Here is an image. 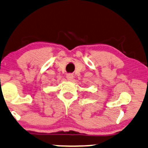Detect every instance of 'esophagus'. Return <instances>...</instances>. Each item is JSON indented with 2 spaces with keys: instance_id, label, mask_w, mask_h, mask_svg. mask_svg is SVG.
Listing matches in <instances>:
<instances>
[{
  "instance_id": "obj_1",
  "label": "esophagus",
  "mask_w": 148,
  "mask_h": 148,
  "mask_svg": "<svg viewBox=\"0 0 148 148\" xmlns=\"http://www.w3.org/2000/svg\"><path fill=\"white\" fill-rule=\"evenodd\" d=\"M66 78H67L68 81H72L73 78H74V76H73L72 74H67V75H66Z\"/></svg>"
}]
</instances>
